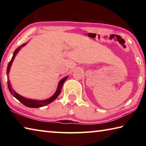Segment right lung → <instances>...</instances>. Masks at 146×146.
<instances>
[{
	"label": "right lung",
	"instance_id": "1",
	"mask_svg": "<svg viewBox=\"0 0 146 146\" xmlns=\"http://www.w3.org/2000/svg\"><path fill=\"white\" fill-rule=\"evenodd\" d=\"M27 43L25 44H23V45H21V46H19V48H17L15 50L14 53H13V56H12V58L11 60L9 62L8 65V68H7V76H8V89L9 91H10V93L13 96V97H15L17 100H18L19 102H21L22 104H23L24 106H27V107L28 108H40V107H43V106H45L46 105L49 104H50L53 102V101L55 100L56 98L58 97V96L60 95V93L61 92V90H62V86L64 84V82H65L66 79L68 78V76H66V77H64V78L62 79V80L59 82L58 83V87L57 89H56V92L54 93V95L52 96V97H51L48 99H46V100H33V99H29V98H26L25 97H23V96L19 95L18 93H16L15 91L13 88L11 87V85L10 84V81H9V70H10V68L11 66V64L13 63V61L14 60L15 57V56L17 55V54L18 53V52L19 51L20 49H21V48H23L24 46L26 45Z\"/></svg>",
	"mask_w": 146,
	"mask_h": 146
}]
</instances>
